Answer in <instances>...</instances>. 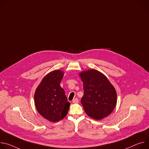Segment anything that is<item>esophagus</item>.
Listing matches in <instances>:
<instances>
[{
	"label": "esophagus",
	"mask_w": 149,
	"mask_h": 149,
	"mask_svg": "<svg viewBox=\"0 0 149 149\" xmlns=\"http://www.w3.org/2000/svg\"><path fill=\"white\" fill-rule=\"evenodd\" d=\"M78 102H79V100L78 99V98H75V99H74L73 100H72V102H73L74 103H78Z\"/></svg>",
	"instance_id": "obj_1"
}]
</instances>
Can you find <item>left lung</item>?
Masks as SVG:
<instances>
[{
	"instance_id": "left-lung-1",
	"label": "left lung",
	"mask_w": 149,
	"mask_h": 149,
	"mask_svg": "<svg viewBox=\"0 0 149 149\" xmlns=\"http://www.w3.org/2000/svg\"><path fill=\"white\" fill-rule=\"evenodd\" d=\"M79 75L84 88L81 102L87 115L96 120L109 116L117 102L116 91L109 79L94 69L81 72Z\"/></svg>"
}]
</instances>
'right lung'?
Masks as SVG:
<instances>
[{
    "instance_id": "obj_1",
    "label": "right lung",
    "mask_w": 149,
    "mask_h": 149,
    "mask_svg": "<svg viewBox=\"0 0 149 149\" xmlns=\"http://www.w3.org/2000/svg\"><path fill=\"white\" fill-rule=\"evenodd\" d=\"M63 74L59 70L49 72L43 78L34 93L37 111L53 123L64 118L70 106L64 90L60 86Z\"/></svg>"
}]
</instances>
